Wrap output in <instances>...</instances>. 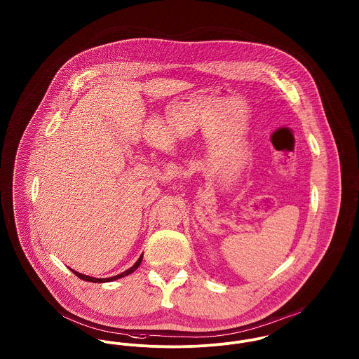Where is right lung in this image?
<instances>
[{
  "label": "right lung",
  "mask_w": 359,
  "mask_h": 359,
  "mask_svg": "<svg viewBox=\"0 0 359 359\" xmlns=\"http://www.w3.org/2000/svg\"><path fill=\"white\" fill-rule=\"evenodd\" d=\"M142 260H143V255L139 257V260L135 263L133 266H130V268H129V269H126L125 272H122V273H120V275H116V276H111V278H104V279L93 278V276H88V275L80 273V272L74 271V269H72V268H71V271H72L73 273H74L77 278H80V279H83V280H86V282H93V283H106V282H113V280H117V279H120V278H123V276H126V275H129V273L135 272V271L139 268V265L142 264Z\"/></svg>",
  "instance_id": "right-lung-1"
}]
</instances>
